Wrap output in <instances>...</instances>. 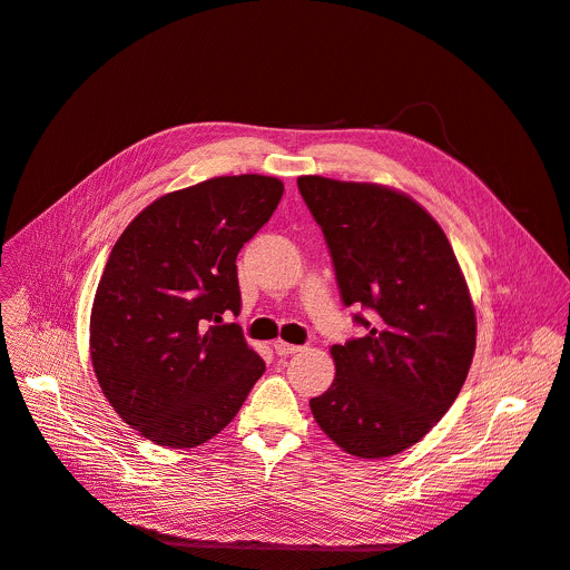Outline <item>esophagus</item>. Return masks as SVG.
Here are the masks:
<instances>
[{"label": "esophagus", "instance_id": "34e87169", "mask_svg": "<svg viewBox=\"0 0 570 570\" xmlns=\"http://www.w3.org/2000/svg\"><path fill=\"white\" fill-rule=\"evenodd\" d=\"M275 351H277V355H293V353H297V351H303V346H295V344H288V342H284V340H277L275 344Z\"/></svg>", "mask_w": 570, "mask_h": 570}]
</instances>
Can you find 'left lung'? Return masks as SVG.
<instances>
[{
  "label": "left lung",
  "instance_id": "obj_1",
  "mask_svg": "<svg viewBox=\"0 0 570 570\" xmlns=\"http://www.w3.org/2000/svg\"><path fill=\"white\" fill-rule=\"evenodd\" d=\"M321 226L346 307L365 337L335 344V381L309 400L318 428L355 458L421 441L458 400L475 314L441 226L404 194L321 175L297 177ZM365 308L371 318L362 316Z\"/></svg>",
  "mask_w": 570,
  "mask_h": 570
}]
</instances>
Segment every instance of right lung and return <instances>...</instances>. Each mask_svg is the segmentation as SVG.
Segmentation results:
<instances>
[{
	"mask_svg": "<svg viewBox=\"0 0 570 570\" xmlns=\"http://www.w3.org/2000/svg\"><path fill=\"white\" fill-rule=\"evenodd\" d=\"M277 177L226 175L157 198L115 243L95 295L89 348L127 425L168 448L217 436L265 363L247 346L235 258L273 217Z\"/></svg>",
	"mask_w": 570,
	"mask_h": 570,
	"instance_id": "right-lung-1",
	"label": "right lung"
}]
</instances>
